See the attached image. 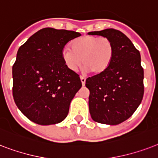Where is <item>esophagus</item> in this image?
Segmentation results:
<instances>
[{
    "label": "esophagus",
    "mask_w": 158,
    "mask_h": 158,
    "mask_svg": "<svg viewBox=\"0 0 158 158\" xmlns=\"http://www.w3.org/2000/svg\"><path fill=\"white\" fill-rule=\"evenodd\" d=\"M81 84L82 85H85V78L84 77H81Z\"/></svg>",
    "instance_id": "1"
}]
</instances>
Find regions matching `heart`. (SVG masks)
<instances>
[{"instance_id": "heart-1", "label": "heart", "mask_w": 158, "mask_h": 158, "mask_svg": "<svg viewBox=\"0 0 158 158\" xmlns=\"http://www.w3.org/2000/svg\"><path fill=\"white\" fill-rule=\"evenodd\" d=\"M71 48H63L61 53L63 63L71 72L77 70L82 58L85 71L101 75L110 68L114 54L113 42L106 37L84 35L73 40Z\"/></svg>"}]
</instances>
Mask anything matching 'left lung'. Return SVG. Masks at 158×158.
Here are the masks:
<instances>
[{"label":"left lung","instance_id":"left-lung-1","mask_svg":"<svg viewBox=\"0 0 158 158\" xmlns=\"http://www.w3.org/2000/svg\"><path fill=\"white\" fill-rule=\"evenodd\" d=\"M88 35L109 38L114 44V54L110 68L101 75L88 77L85 86L90 90L89 110L93 120L116 125L131 117L143 97L140 52L129 38L116 29Z\"/></svg>","mask_w":158,"mask_h":158}]
</instances>
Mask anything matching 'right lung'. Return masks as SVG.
Masks as SVG:
<instances>
[{
    "label": "right lung",
    "instance_id": "obj_1",
    "mask_svg": "<svg viewBox=\"0 0 158 158\" xmlns=\"http://www.w3.org/2000/svg\"><path fill=\"white\" fill-rule=\"evenodd\" d=\"M79 36L72 30L44 28L19 47L12 68L13 97L34 123L55 124L68 116L71 101L82 85L79 75L63 63L61 53Z\"/></svg>",
    "mask_w": 158,
    "mask_h": 158
}]
</instances>
